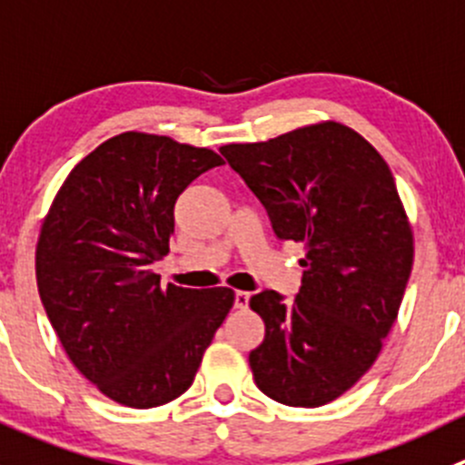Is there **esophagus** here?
<instances>
[{
	"mask_svg": "<svg viewBox=\"0 0 465 465\" xmlns=\"http://www.w3.org/2000/svg\"><path fill=\"white\" fill-rule=\"evenodd\" d=\"M233 304H236V309H247V304H250V292L245 291L233 292Z\"/></svg>",
	"mask_w": 465,
	"mask_h": 465,
	"instance_id": "1",
	"label": "esophagus"
}]
</instances>
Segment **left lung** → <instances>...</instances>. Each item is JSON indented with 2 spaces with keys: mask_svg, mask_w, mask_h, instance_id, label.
I'll use <instances>...</instances> for the list:
<instances>
[{
  "mask_svg": "<svg viewBox=\"0 0 465 465\" xmlns=\"http://www.w3.org/2000/svg\"><path fill=\"white\" fill-rule=\"evenodd\" d=\"M282 241L306 256L295 300L252 295L265 338L250 352L256 386L288 407H322L352 389L389 336L413 265V233L380 152L345 124L220 147Z\"/></svg>",
  "mask_w": 465,
  "mask_h": 465,
  "instance_id": "1",
  "label": "left lung"
}]
</instances>
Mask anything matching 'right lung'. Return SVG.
<instances>
[{
	"label": "right lung",
	"instance_id": "1",
	"mask_svg": "<svg viewBox=\"0 0 465 465\" xmlns=\"http://www.w3.org/2000/svg\"><path fill=\"white\" fill-rule=\"evenodd\" d=\"M224 161L206 147L127 132L74 165L40 229L35 279L76 371L113 402L152 409L191 389L233 306L232 288L161 286L174 204Z\"/></svg>",
	"mask_w": 465,
	"mask_h": 465
}]
</instances>
